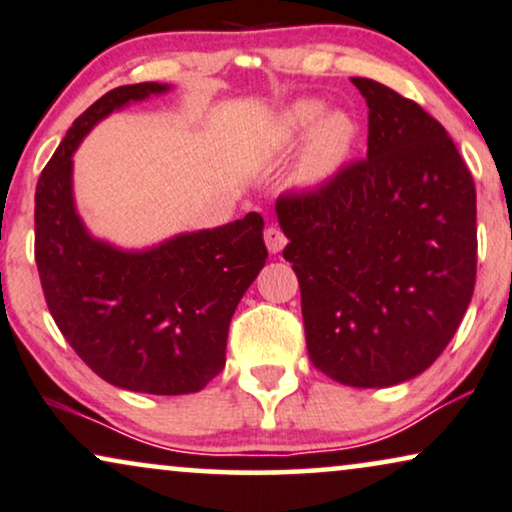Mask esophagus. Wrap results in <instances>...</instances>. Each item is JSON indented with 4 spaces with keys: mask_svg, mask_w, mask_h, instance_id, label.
I'll return each instance as SVG.
<instances>
[{
    "mask_svg": "<svg viewBox=\"0 0 512 512\" xmlns=\"http://www.w3.org/2000/svg\"><path fill=\"white\" fill-rule=\"evenodd\" d=\"M286 234H283L281 229H278V226H267V229H264V243H267V248H269V252L271 255H276V252H281L283 250V245H286Z\"/></svg>",
    "mask_w": 512,
    "mask_h": 512,
    "instance_id": "esophagus-1",
    "label": "esophagus"
}]
</instances>
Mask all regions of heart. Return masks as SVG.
<instances>
[{
  "label": "heart",
  "instance_id": "1",
  "mask_svg": "<svg viewBox=\"0 0 512 512\" xmlns=\"http://www.w3.org/2000/svg\"><path fill=\"white\" fill-rule=\"evenodd\" d=\"M326 108L319 101H297L278 120L276 134L283 144H295L312 132L302 158V177L307 181H323L333 177L345 165L354 146L357 129L342 113L323 118Z\"/></svg>",
  "mask_w": 512,
  "mask_h": 512
}]
</instances>
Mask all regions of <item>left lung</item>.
<instances>
[{
  "mask_svg": "<svg viewBox=\"0 0 512 512\" xmlns=\"http://www.w3.org/2000/svg\"><path fill=\"white\" fill-rule=\"evenodd\" d=\"M368 153L314 189L281 193L283 257L300 281L312 364L349 387H390L435 364L475 290V181L416 101L352 77Z\"/></svg>",
  "mask_w": 512,
  "mask_h": 512,
  "instance_id": "1",
  "label": "left lung"
}]
</instances>
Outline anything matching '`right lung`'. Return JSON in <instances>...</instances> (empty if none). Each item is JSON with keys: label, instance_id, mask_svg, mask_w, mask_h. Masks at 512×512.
Masks as SVG:
<instances>
[{"label": "right lung", "instance_id": "right-lung-1", "mask_svg": "<svg viewBox=\"0 0 512 512\" xmlns=\"http://www.w3.org/2000/svg\"><path fill=\"white\" fill-rule=\"evenodd\" d=\"M167 89L115 87L73 122L37 181L35 262L58 331L99 378L132 392L189 394L224 368L231 316L267 262L262 215L129 252L89 236L73 200L84 134Z\"/></svg>", "mask_w": 512, "mask_h": 512}]
</instances>
